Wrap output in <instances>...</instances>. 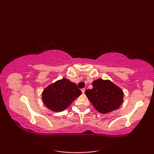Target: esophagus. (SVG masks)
<instances>
[{
    "label": "esophagus",
    "instance_id": "1",
    "mask_svg": "<svg viewBox=\"0 0 154 154\" xmlns=\"http://www.w3.org/2000/svg\"><path fill=\"white\" fill-rule=\"evenodd\" d=\"M81 91H82L83 93H85V88H83V89H81Z\"/></svg>",
    "mask_w": 154,
    "mask_h": 154
}]
</instances>
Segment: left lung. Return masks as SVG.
<instances>
[{"instance_id": "obj_1", "label": "left lung", "mask_w": 154, "mask_h": 154, "mask_svg": "<svg viewBox=\"0 0 154 154\" xmlns=\"http://www.w3.org/2000/svg\"><path fill=\"white\" fill-rule=\"evenodd\" d=\"M93 89L85 91L86 96L94 109L103 114L119 109L123 102V91L109 80L94 81Z\"/></svg>"}]
</instances>
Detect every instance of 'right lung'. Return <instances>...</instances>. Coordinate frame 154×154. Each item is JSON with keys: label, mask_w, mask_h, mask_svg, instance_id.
Instances as JSON below:
<instances>
[{"label": "right lung", "mask_w": 154, "mask_h": 154, "mask_svg": "<svg viewBox=\"0 0 154 154\" xmlns=\"http://www.w3.org/2000/svg\"><path fill=\"white\" fill-rule=\"evenodd\" d=\"M81 93L76 84L63 78L45 88L42 93V100L50 110L61 112Z\"/></svg>", "instance_id": "1"}]
</instances>
